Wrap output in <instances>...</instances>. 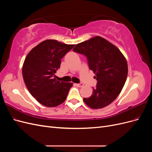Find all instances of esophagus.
<instances>
[{
  "mask_svg": "<svg viewBox=\"0 0 152 152\" xmlns=\"http://www.w3.org/2000/svg\"><path fill=\"white\" fill-rule=\"evenodd\" d=\"M77 87H82V86H84V84H82V83H80V84H75Z\"/></svg>",
  "mask_w": 152,
  "mask_h": 152,
  "instance_id": "1",
  "label": "esophagus"
}]
</instances>
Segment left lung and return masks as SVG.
I'll return each instance as SVG.
<instances>
[{"label":"left lung","instance_id":"left-lung-1","mask_svg":"<svg viewBox=\"0 0 152 152\" xmlns=\"http://www.w3.org/2000/svg\"><path fill=\"white\" fill-rule=\"evenodd\" d=\"M73 50L86 56L97 80L91 97L83 99L85 103L93 109L112 103L121 93L127 77V61L121 50L99 36L77 44Z\"/></svg>","mask_w":152,"mask_h":152}]
</instances>
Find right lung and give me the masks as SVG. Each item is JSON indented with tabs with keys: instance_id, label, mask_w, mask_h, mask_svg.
I'll use <instances>...</instances> for the list:
<instances>
[{
	"instance_id": "1",
	"label": "right lung",
	"mask_w": 152,
	"mask_h": 152,
	"mask_svg": "<svg viewBox=\"0 0 152 152\" xmlns=\"http://www.w3.org/2000/svg\"><path fill=\"white\" fill-rule=\"evenodd\" d=\"M56 40H46L32 49L23 65V77L30 93L39 103L54 107L65 102L73 84L56 80L55 73L63 57L74 47Z\"/></svg>"
}]
</instances>
